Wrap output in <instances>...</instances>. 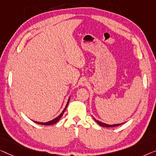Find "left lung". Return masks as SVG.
I'll return each mask as SVG.
<instances>
[{"instance_id":"1","label":"left lung","mask_w":156,"mask_h":156,"mask_svg":"<svg viewBox=\"0 0 156 156\" xmlns=\"http://www.w3.org/2000/svg\"><path fill=\"white\" fill-rule=\"evenodd\" d=\"M94 119L95 120L96 122L98 123V124L100 125V126H105V127H113V126H119V125H121L122 124H113V125H109V124H105V123L103 122H101L100 121H98V120L95 119V118H94ZM122 124H124V123H122Z\"/></svg>"}]
</instances>
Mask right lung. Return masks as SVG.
<instances>
[{
	"instance_id": "1",
	"label": "right lung",
	"mask_w": 156,
	"mask_h": 156,
	"mask_svg": "<svg viewBox=\"0 0 156 156\" xmlns=\"http://www.w3.org/2000/svg\"><path fill=\"white\" fill-rule=\"evenodd\" d=\"M69 100H70V98H69V101H68V102H67V104H66V106L65 109H63V111L62 112H61V113L60 114V115L58 116V117H57L56 118H55V119H54L51 120V121H49V122H45V123H42V122H36V123H37V124H42V125H51V124H56V123L57 122H58V120L61 119V117H62V116H63V113H64V112H65V110H66V107H67V106H68V104H69Z\"/></svg>"
}]
</instances>
